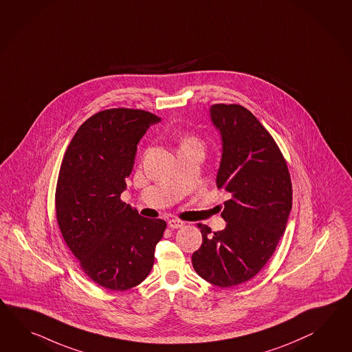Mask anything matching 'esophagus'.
I'll return each mask as SVG.
<instances>
[{"mask_svg":"<svg viewBox=\"0 0 352 352\" xmlns=\"http://www.w3.org/2000/svg\"><path fill=\"white\" fill-rule=\"evenodd\" d=\"M168 225H169V228H172V229H179V228H182V226L184 225V223L180 221V220H174V219H172V220L168 221Z\"/></svg>","mask_w":352,"mask_h":352,"instance_id":"obj_1","label":"esophagus"}]
</instances>
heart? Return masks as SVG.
<instances>
[{"instance_id":"obj_1","label":"heart","mask_w":352,"mask_h":352,"mask_svg":"<svg viewBox=\"0 0 352 352\" xmlns=\"http://www.w3.org/2000/svg\"><path fill=\"white\" fill-rule=\"evenodd\" d=\"M193 141H195V140H193V138H187V140H186V141H184V142H193ZM184 142H183V144H184Z\"/></svg>"}]
</instances>
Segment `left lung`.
Wrapping results in <instances>:
<instances>
[{
    "instance_id": "left-lung-1",
    "label": "left lung",
    "mask_w": 352,
    "mask_h": 352,
    "mask_svg": "<svg viewBox=\"0 0 352 352\" xmlns=\"http://www.w3.org/2000/svg\"><path fill=\"white\" fill-rule=\"evenodd\" d=\"M210 117L223 142L216 186L230 199L223 202V230L198 223L202 245L192 265L207 283L232 287L254 277L274 254L292 211V179L278 146L248 109L214 104Z\"/></svg>"
}]
</instances>
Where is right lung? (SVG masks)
Returning <instances> with one entry per match:
<instances>
[{"mask_svg":"<svg viewBox=\"0 0 352 352\" xmlns=\"http://www.w3.org/2000/svg\"><path fill=\"white\" fill-rule=\"evenodd\" d=\"M160 118L141 109H107L85 120L60 164L56 216L62 236L94 283L124 292L154 265L166 223L120 201L140 140Z\"/></svg>","mask_w":352,"mask_h":352,"instance_id":"right-lung-1","label":"right lung"}]
</instances>
